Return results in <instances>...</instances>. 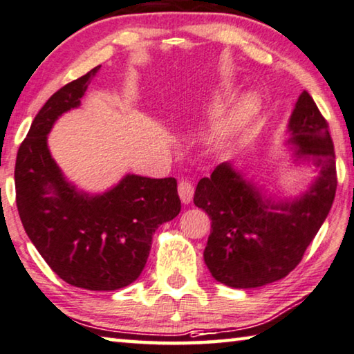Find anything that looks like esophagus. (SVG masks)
<instances>
[{
    "mask_svg": "<svg viewBox=\"0 0 354 354\" xmlns=\"http://www.w3.org/2000/svg\"><path fill=\"white\" fill-rule=\"evenodd\" d=\"M178 194L183 203L189 205L194 198V186L189 181H181L178 186Z\"/></svg>",
    "mask_w": 354,
    "mask_h": 354,
    "instance_id": "1",
    "label": "esophagus"
}]
</instances>
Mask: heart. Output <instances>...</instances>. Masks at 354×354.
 <instances>
[{"instance_id": "1", "label": "heart", "mask_w": 354, "mask_h": 354, "mask_svg": "<svg viewBox=\"0 0 354 354\" xmlns=\"http://www.w3.org/2000/svg\"><path fill=\"white\" fill-rule=\"evenodd\" d=\"M227 91L225 88L216 89L207 100V109L211 111L222 110L225 104ZM258 110V100L254 96H245L238 100L232 109L227 110L218 120L211 126L207 132V145L214 151H223L232 147L236 142L238 136L243 131L244 126L252 120V116Z\"/></svg>"}]
</instances>
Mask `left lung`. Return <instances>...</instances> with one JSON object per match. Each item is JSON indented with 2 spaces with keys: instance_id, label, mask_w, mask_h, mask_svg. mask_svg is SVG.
Here are the masks:
<instances>
[{
  "instance_id": "1",
  "label": "left lung",
  "mask_w": 354,
  "mask_h": 354,
  "mask_svg": "<svg viewBox=\"0 0 354 354\" xmlns=\"http://www.w3.org/2000/svg\"><path fill=\"white\" fill-rule=\"evenodd\" d=\"M287 132L295 164H312L318 171L299 197L274 200L230 162L217 165L195 189V206L211 218L205 263L227 287L257 288L288 276L333 206L337 189L334 143L307 91L295 104Z\"/></svg>"
}]
</instances>
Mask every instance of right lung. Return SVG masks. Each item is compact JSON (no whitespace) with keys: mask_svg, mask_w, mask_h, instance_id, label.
I'll list each match as a JSON object with an SVG mask.
<instances>
[{"mask_svg":"<svg viewBox=\"0 0 354 354\" xmlns=\"http://www.w3.org/2000/svg\"><path fill=\"white\" fill-rule=\"evenodd\" d=\"M100 66L58 89L39 110L15 162V200L24 228L59 279L91 291L137 280L159 225L181 211L175 178L127 175L104 194L69 183L50 154L58 118L78 109Z\"/></svg>","mask_w":354,"mask_h":354,"instance_id":"1","label":"right lung"}]
</instances>
